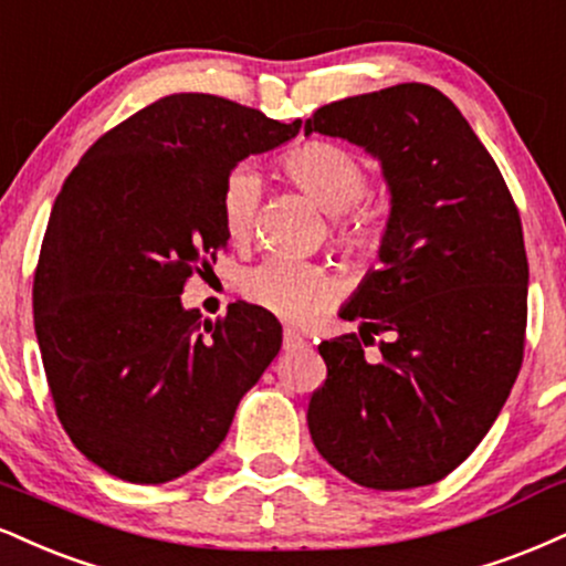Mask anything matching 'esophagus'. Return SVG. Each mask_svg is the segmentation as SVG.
<instances>
[{
  "label": "esophagus",
  "mask_w": 566,
  "mask_h": 566,
  "mask_svg": "<svg viewBox=\"0 0 566 566\" xmlns=\"http://www.w3.org/2000/svg\"><path fill=\"white\" fill-rule=\"evenodd\" d=\"M305 348V337L292 326H284V350H297Z\"/></svg>",
  "instance_id": "34e87169"
}]
</instances>
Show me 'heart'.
I'll return each instance as SVG.
<instances>
[{
  "label": "heart",
  "mask_w": 566,
  "mask_h": 566,
  "mask_svg": "<svg viewBox=\"0 0 566 566\" xmlns=\"http://www.w3.org/2000/svg\"><path fill=\"white\" fill-rule=\"evenodd\" d=\"M282 174L303 189L313 202L335 216L339 240L360 255H374L382 244L379 210L360 197L369 189V171L360 155L329 139H311L290 149ZM223 231L231 242H248L261 208V179L253 168L237 166L227 174L218 195ZM242 292L250 303L276 313L279 318L305 322L335 297V282L324 265L292 258H265L242 276Z\"/></svg>",
  "instance_id": "heart-1"
}]
</instances>
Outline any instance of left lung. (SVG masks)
<instances>
[{
	"instance_id": "obj_1",
	"label": "left lung",
	"mask_w": 566,
	"mask_h": 566,
	"mask_svg": "<svg viewBox=\"0 0 566 566\" xmlns=\"http://www.w3.org/2000/svg\"><path fill=\"white\" fill-rule=\"evenodd\" d=\"M343 136L382 160L392 210L382 269L318 345L326 379L308 430L339 474L371 490L453 472L506 403L524 356L527 253L520 210L485 145L446 94L398 84L318 107L305 134ZM387 334L380 356H363Z\"/></svg>"
}]
</instances>
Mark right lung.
<instances>
[{
	"mask_svg": "<svg viewBox=\"0 0 566 566\" xmlns=\"http://www.w3.org/2000/svg\"><path fill=\"white\" fill-rule=\"evenodd\" d=\"M297 132L213 94H171L67 174L33 271V326L60 424L113 478L160 485L202 464L282 348L269 311L231 303L202 324L181 292L227 248V174Z\"/></svg>",
	"mask_w": 566,
	"mask_h": 566,
	"instance_id": "right-lung-1",
	"label": "right lung"
}]
</instances>
